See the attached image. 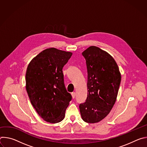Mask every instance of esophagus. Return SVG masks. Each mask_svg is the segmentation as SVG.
I'll return each instance as SVG.
<instances>
[{
  "label": "esophagus",
  "mask_w": 147,
  "mask_h": 147,
  "mask_svg": "<svg viewBox=\"0 0 147 147\" xmlns=\"http://www.w3.org/2000/svg\"><path fill=\"white\" fill-rule=\"evenodd\" d=\"M71 95H72V98L74 99L75 97H76V93L75 92H73L71 93Z\"/></svg>",
  "instance_id": "1"
}]
</instances>
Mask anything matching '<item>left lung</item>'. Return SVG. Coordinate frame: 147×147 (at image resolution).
<instances>
[{
    "label": "left lung",
    "mask_w": 147,
    "mask_h": 147,
    "mask_svg": "<svg viewBox=\"0 0 147 147\" xmlns=\"http://www.w3.org/2000/svg\"><path fill=\"white\" fill-rule=\"evenodd\" d=\"M82 55L86 60L88 93L86 101L80 105V111L85 122L98 123L114 106L121 74L113 57L97 47H90Z\"/></svg>",
    "instance_id": "obj_1"
}]
</instances>
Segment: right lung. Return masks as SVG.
<instances>
[{
    "instance_id": "obj_1",
    "label": "right lung",
    "mask_w": 147,
    "mask_h": 147,
    "mask_svg": "<svg viewBox=\"0 0 147 147\" xmlns=\"http://www.w3.org/2000/svg\"><path fill=\"white\" fill-rule=\"evenodd\" d=\"M72 54L48 48L34 57L27 67L26 87L30 102L47 122L56 123L63 120L71 100L65 86L62 69Z\"/></svg>"
}]
</instances>
